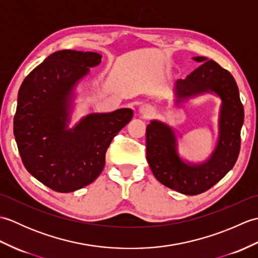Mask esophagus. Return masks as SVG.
I'll return each instance as SVG.
<instances>
[{"mask_svg": "<svg viewBox=\"0 0 258 258\" xmlns=\"http://www.w3.org/2000/svg\"><path fill=\"white\" fill-rule=\"evenodd\" d=\"M141 113L146 115V116H151V115L154 114V109L150 105H143L141 107Z\"/></svg>", "mask_w": 258, "mask_h": 258, "instance_id": "esophagus-1", "label": "esophagus"}]
</instances>
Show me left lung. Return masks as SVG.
<instances>
[{"label": "left lung", "instance_id": "1", "mask_svg": "<svg viewBox=\"0 0 258 258\" xmlns=\"http://www.w3.org/2000/svg\"><path fill=\"white\" fill-rule=\"evenodd\" d=\"M204 62L185 80L175 84L176 103L188 97L214 92L221 97L220 140L210 160L203 164H186L176 150V138L166 124L152 120L146 127V158L158 182L185 195L204 193L231 171L240 150V130L244 107L233 75L215 61L203 56Z\"/></svg>", "mask_w": 258, "mask_h": 258}]
</instances>
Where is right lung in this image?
Returning <instances> with one entry per match:
<instances>
[{"label":"right lung","mask_w":258,"mask_h":258,"mask_svg":"<svg viewBox=\"0 0 258 258\" xmlns=\"http://www.w3.org/2000/svg\"><path fill=\"white\" fill-rule=\"evenodd\" d=\"M94 52L57 51L32 71L22 83L13 132L25 168L59 193L91 184L105 165L114 136L133 117V111L90 114L67 128L75 84L100 64Z\"/></svg>","instance_id":"obj_1"}]
</instances>
